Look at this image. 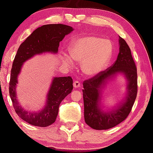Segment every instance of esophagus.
Returning a JSON list of instances; mask_svg holds the SVG:
<instances>
[{"label":"esophagus","mask_w":153,"mask_h":153,"mask_svg":"<svg viewBox=\"0 0 153 153\" xmlns=\"http://www.w3.org/2000/svg\"><path fill=\"white\" fill-rule=\"evenodd\" d=\"M73 84H74V87L75 88H79V87H80V86H81V84H80V83L78 81H74Z\"/></svg>","instance_id":"34e87169"}]
</instances>
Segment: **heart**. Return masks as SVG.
Wrapping results in <instances>:
<instances>
[{
	"mask_svg": "<svg viewBox=\"0 0 153 153\" xmlns=\"http://www.w3.org/2000/svg\"><path fill=\"white\" fill-rule=\"evenodd\" d=\"M70 56L64 55L63 62L71 67L74 62L82 63V71L92 76L105 68L112 57L113 45L109 40L98 37H85L74 41L69 48Z\"/></svg>",
	"mask_w": 153,
	"mask_h": 153,
	"instance_id": "1",
	"label": "heart"
}]
</instances>
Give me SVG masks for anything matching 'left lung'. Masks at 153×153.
I'll use <instances>...</instances> for the list:
<instances>
[{"label": "left lung", "instance_id": "left-lung-1", "mask_svg": "<svg viewBox=\"0 0 153 153\" xmlns=\"http://www.w3.org/2000/svg\"><path fill=\"white\" fill-rule=\"evenodd\" d=\"M119 45L120 51L114 64L83 83L85 122L95 130L109 129L124 121L129 115L137 98V69L135 62L126 41L120 37H119ZM118 73L124 74L127 79L126 100L118 108L105 113L99 107L101 88L106 80Z\"/></svg>", "mask_w": 153, "mask_h": 153}]
</instances>
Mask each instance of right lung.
I'll list each match as a JSON object with an SVG mask.
<instances>
[{"label": "right lung", "mask_w": 153, "mask_h": 153, "mask_svg": "<svg viewBox=\"0 0 153 153\" xmlns=\"http://www.w3.org/2000/svg\"><path fill=\"white\" fill-rule=\"evenodd\" d=\"M73 30L71 27L63 24L45 25L35 29L19 46L10 71L9 94L16 113L27 123L40 127H47L54 123L60 103L73 90V79L70 76L54 77L45 106L37 112H30L19 105L16 99L15 89L22 65L36 54L44 52L56 53L60 41Z\"/></svg>", "instance_id": "obj_1"}]
</instances>
